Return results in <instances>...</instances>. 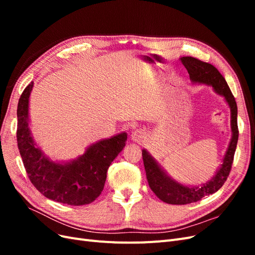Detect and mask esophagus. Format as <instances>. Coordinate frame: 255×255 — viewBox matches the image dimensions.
Masks as SVG:
<instances>
[{"label": "esophagus", "instance_id": "obj_1", "mask_svg": "<svg viewBox=\"0 0 255 255\" xmlns=\"http://www.w3.org/2000/svg\"><path fill=\"white\" fill-rule=\"evenodd\" d=\"M146 134L144 130L142 129H136L134 130V132L132 133V135H130V139H132L134 142H142L143 139L145 138Z\"/></svg>", "mask_w": 255, "mask_h": 255}]
</instances>
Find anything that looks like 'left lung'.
<instances>
[{
    "instance_id": "8db88e82",
    "label": "left lung",
    "mask_w": 255,
    "mask_h": 255,
    "mask_svg": "<svg viewBox=\"0 0 255 255\" xmlns=\"http://www.w3.org/2000/svg\"><path fill=\"white\" fill-rule=\"evenodd\" d=\"M184 67L187 69L189 79L192 84L207 85L212 86L216 94L221 96L231 111V132L232 137L226 151L222 164L217 169L215 175L206 183L200 186L195 185H185L175 181L169 175L158 161L154 158L146 149H142V159L149 186L158 199L168 204H189L201 200L203 197L212 195L222 187L227 181L231 167H232L234 154L238 140L237 128V105L235 98L231 92L225 78L213 65L204 63L190 56H183L180 58Z\"/></svg>"
}]
</instances>
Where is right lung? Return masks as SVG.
<instances>
[{"instance_id": "right-lung-1", "label": "right lung", "mask_w": 255, "mask_h": 255, "mask_svg": "<svg viewBox=\"0 0 255 255\" xmlns=\"http://www.w3.org/2000/svg\"><path fill=\"white\" fill-rule=\"evenodd\" d=\"M30 82L19 99L17 140L20 155L30 182L53 201L85 205L101 195L107 169L123 150L128 134L122 132L89 144L82 155L70 160H53L35 141L29 128Z\"/></svg>"}]
</instances>
